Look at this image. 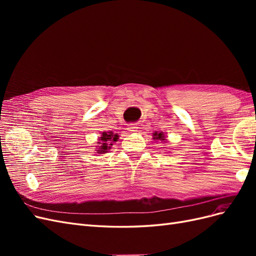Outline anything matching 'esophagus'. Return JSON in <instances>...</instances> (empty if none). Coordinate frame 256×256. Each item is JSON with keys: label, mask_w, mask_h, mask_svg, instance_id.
<instances>
[{"label": "esophagus", "mask_w": 256, "mask_h": 256, "mask_svg": "<svg viewBox=\"0 0 256 256\" xmlns=\"http://www.w3.org/2000/svg\"><path fill=\"white\" fill-rule=\"evenodd\" d=\"M138 125L136 124H130V125L128 126V130L131 131V132H136V131H138Z\"/></svg>", "instance_id": "1"}]
</instances>
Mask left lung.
<instances>
[{
	"instance_id": "8db88e82",
	"label": "left lung",
	"mask_w": 256,
	"mask_h": 256,
	"mask_svg": "<svg viewBox=\"0 0 256 256\" xmlns=\"http://www.w3.org/2000/svg\"><path fill=\"white\" fill-rule=\"evenodd\" d=\"M154 140H160V141H164L166 140V136L164 134V132L162 131H160V132H154Z\"/></svg>"
}]
</instances>
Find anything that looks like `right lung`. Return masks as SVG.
I'll return each instance as SVG.
<instances>
[{"instance_id":"right-lung-1","label":"right lung","mask_w":256,"mask_h":256,"mask_svg":"<svg viewBox=\"0 0 256 256\" xmlns=\"http://www.w3.org/2000/svg\"><path fill=\"white\" fill-rule=\"evenodd\" d=\"M118 140V134H113L112 131H109V132H102V136L99 138V140L97 142V152L98 154H104L108 152V150H111V145H113V142H116Z\"/></svg>"}]
</instances>
